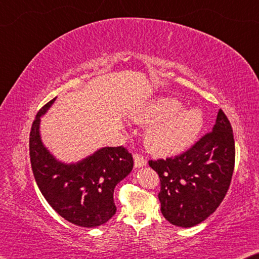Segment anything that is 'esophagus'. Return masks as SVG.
Wrapping results in <instances>:
<instances>
[{
	"label": "esophagus",
	"instance_id": "1",
	"mask_svg": "<svg viewBox=\"0 0 259 259\" xmlns=\"http://www.w3.org/2000/svg\"><path fill=\"white\" fill-rule=\"evenodd\" d=\"M146 164H147V160L145 159L144 155L138 154V153L134 154V166H136V167H143V166H145Z\"/></svg>",
	"mask_w": 259,
	"mask_h": 259
}]
</instances>
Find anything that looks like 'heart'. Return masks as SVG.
Returning a JSON list of instances; mask_svg holds the SVG:
<instances>
[{
	"label": "heart",
	"mask_w": 259,
	"mask_h": 259,
	"mask_svg": "<svg viewBox=\"0 0 259 259\" xmlns=\"http://www.w3.org/2000/svg\"><path fill=\"white\" fill-rule=\"evenodd\" d=\"M173 98H160L146 107L140 120L157 122L148 131L147 141L158 153H176L190 146L204 126V114L197 108L183 109Z\"/></svg>",
	"instance_id": "heart-1"
}]
</instances>
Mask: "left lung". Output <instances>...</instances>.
Masks as SVG:
<instances>
[{
    "mask_svg": "<svg viewBox=\"0 0 259 259\" xmlns=\"http://www.w3.org/2000/svg\"><path fill=\"white\" fill-rule=\"evenodd\" d=\"M235 139L225 113L219 109L212 128L176 157L150 160L160 178L161 213L182 228L204 222L224 199L235 168Z\"/></svg>",
    "mask_w": 259,
    "mask_h": 259,
    "instance_id": "8db88e82",
    "label": "left lung"
}]
</instances>
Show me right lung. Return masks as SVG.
Wrapping results in <instances>:
<instances>
[{
	"mask_svg": "<svg viewBox=\"0 0 259 259\" xmlns=\"http://www.w3.org/2000/svg\"><path fill=\"white\" fill-rule=\"evenodd\" d=\"M54 98L37 112L29 136L34 178L48 204L72 224L97 228L115 214L113 193L116 184L130 175L133 157L126 147H104L76 164L56 160L40 138L41 116Z\"/></svg>",
	"mask_w": 259,
	"mask_h": 259,
	"instance_id": "add662e5",
	"label": "right lung"
}]
</instances>
